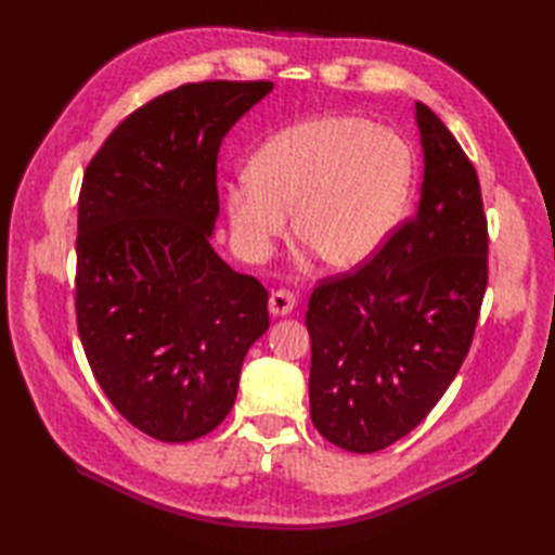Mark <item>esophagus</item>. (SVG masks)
Here are the masks:
<instances>
[{
    "label": "esophagus",
    "mask_w": 555,
    "mask_h": 555,
    "mask_svg": "<svg viewBox=\"0 0 555 555\" xmlns=\"http://www.w3.org/2000/svg\"><path fill=\"white\" fill-rule=\"evenodd\" d=\"M293 308H296V296H293L291 291L281 288V291H274L271 293L269 298V312L274 317H284L288 312H293Z\"/></svg>",
    "instance_id": "34e87169"
}]
</instances>
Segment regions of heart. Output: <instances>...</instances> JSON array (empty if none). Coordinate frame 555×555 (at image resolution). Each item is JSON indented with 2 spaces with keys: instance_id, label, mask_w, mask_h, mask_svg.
I'll list each match as a JSON object with an SVG mask.
<instances>
[{
  "instance_id": "heart-1",
  "label": "heart",
  "mask_w": 555,
  "mask_h": 555,
  "mask_svg": "<svg viewBox=\"0 0 555 555\" xmlns=\"http://www.w3.org/2000/svg\"><path fill=\"white\" fill-rule=\"evenodd\" d=\"M415 155L403 135L350 114L310 116L281 128L250 159V179L229 185L233 235L264 257L288 229L336 271L379 255L403 223Z\"/></svg>"
}]
</instances>
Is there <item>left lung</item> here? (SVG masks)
<instances>
[{
    "label": "left lung",
    "mask_w": 555,
    "mask_h": 555,
    "mask_svg": "<svg viewBox=\"0 0 555 555\" xmlns=\"http://www.w3.org/2000/svg\"><path fill=\"white\" fill-rule=\"evenodd\" d=\"M424 179L415 217L370 264L324 279L305 324L310 415L350 453L396 443L429 415L473 344L487 291L479 179L453 133L415 102Z\"/></svg>",
    "instance_id": "left-lung-1"
}]
</instances>
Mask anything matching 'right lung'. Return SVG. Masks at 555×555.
<instances>
[{
	"mask_svg": "<svg viewBox=\"0 0 555 555\" xmlns=\"http://www.w3.org/2000/svg\"><path fill=\"white\" fill-rule=\"evenodd\" d=\"M269 80H205L135 109L82 176L76 317L112 405L157 441L217 429L245 352L269 328L267 291L211 247L221 140Z\"/></svg>",
	"mask_w": 555,
	"mask_h": 555,
	"instance_id": "obj_1",
	"label": "right lung"
}]
</instances>
